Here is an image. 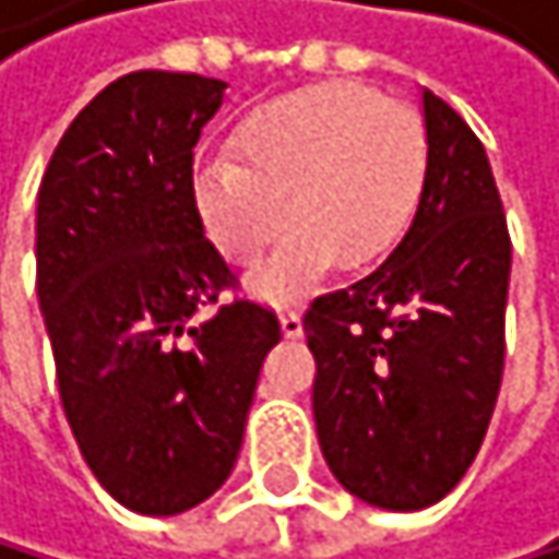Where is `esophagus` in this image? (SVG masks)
<instances>
[{
  "mask_svg": "<svg viewBox=\"0 0 559 559\" xmlns=\"http://www.w3.org/2000/svg\"><path fill=\"white\" fill-rule=\"evenodd\" d=\"M282 332H285L288 338H298V335L305 332V325H301V314H298L295 308H285V311H282Z\"/></svg>",
  "mask_w": 559,
  "mask_h": 559,
  "instance_id": "esophagus-1",
  "label": "esophagus"
}]
</instances>
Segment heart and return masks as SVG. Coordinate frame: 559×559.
Masks as SVG:
<instances>
[{"label":"heart","mask_w":559,"mask_h":559,"mask_svg":"<svg viewBox=\"0 0 559 559\" xmlns=\"http://www.w3.org/2000/svg\"><path fill=\"white\" fill-rule=\"evenodd\" d=\"M230 156L194 170L190 198L214 251L251 267L285 227L277 254L251 274L261 298L305 295L335 261L372 267L409 230L426 177L429 133L416 110L361 83H314L248 110Z\"/></svg>","instance_id":"b5f03b06"}]
</instances>
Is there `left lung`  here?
<instances>
[{
  "mask_svg": "<svg viewBox=\"0 0 559 559\" xmlns=\"http://www.w3.org/2000/svg\"><path fill=\"white\" fill-rule=\"evenodd\" d=\"M429 177L413 227L361 282L305 311L329 469L382 510H426L476 460L507 355L510 230L486 150L423 90Z\"/></svg>",
  "mask_w": 559,
  "mask_h": 559,
  "instance_id": "1",
  "label": "left lung"
}]
</instances>
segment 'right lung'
I'll return each mask as SVG.
<instances>
[{"label":"right lung","mask_w":559,"mask_h":559,"mask_svg":"<svg viewBox=\"0 0 559 559\" xmlns=\"http://www.w3.org/2000/svg\"><path fill=\"white\" fill-rule=\"evenodd\" d=\"M221 80L136 70L99 90L39 183L36 292L62 413L117 503L174 516L224 486L241 453L271 308L234 298L194 214V146Z\"/></svg>","instance_id":"obj_1"}]
</instances>
